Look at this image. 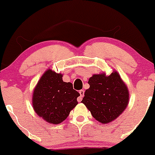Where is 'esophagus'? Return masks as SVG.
<instances>
[{"mask_svg": "<svg viewBox=\"0 0 155 155\" xmlns=\"http://www.w3.org/2000/svg\"><path fill=\"white\" fill-rule=\"evenodd\" d=\"M79 92V94H80V96L77 98V101H78V102H81L82 100V97H83L84 94H85V91H84L83 90H80Z\"/></svg>", "mask_w": 155, "mask_h": 155, "instance_id": "esophagus-1", "label": "esophagus"}]
</instances>
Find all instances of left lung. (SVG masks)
I'll return each instance as SVG.
<instances>
[{"label": "left lung", "instance_id": "obj_1", "mask_svg": "<svg viewBox=\"0 0 155 155\" xmlns=\"http://www.w3.org/2000/svg\"><path fill=\"white\" fill-rule=\"evenodd\" d=\"M88 84L90 87L85 91L82 103L97 121L108 124L125 110L129 91L118 72L113 70L109 76L105 73L94 74L89 78Z\"/></svg>", "mask_w": 155, "mask_h": 155}]
</instances>
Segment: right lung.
I'll return each instance as SVG.
<instances>
[{
	"label": "right lung",
	"mask_w": 155,
	"mask_h": 155,
	"mask_svg": "<svg viewBox=\"0 0 155 155\" xmlns=\"http://www.w3.org/2000/svg\"><path fill=\"white\" fill-rule=\"evenodd\" d=\"M63 75L48 69L33 91L32 105L39 117L49 124H58L68 117L78 104L79 93L71 82L63 81Z\"/></svg>",
	"instance_id": "right-lung-1"
}]
</instances>
